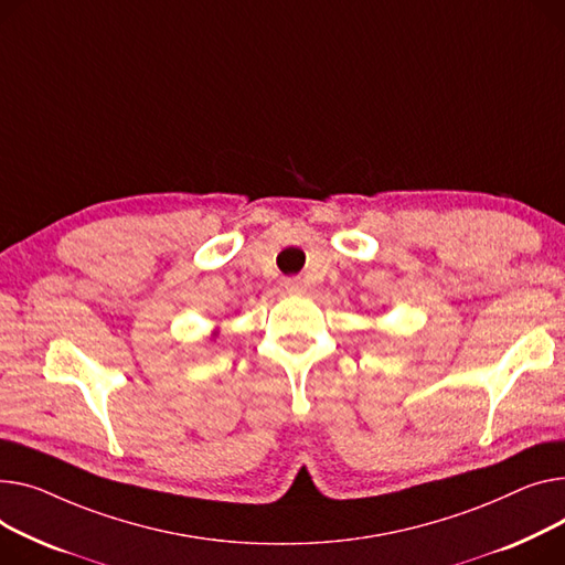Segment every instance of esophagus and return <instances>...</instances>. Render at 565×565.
Listing matches in <instances>:
<instances>
[{"mask_svg": "<svg viewBox=\"0 0 565 565\" xmlns=\"http://www.w3.org/2000/svg\"><path fill=\"white\" fill-rule=\"evenodd\" d=\"M284 288H286V292H290V295H299V292L307 290V284H305L302 279H299V277H290V279L284 281Z\"/></svg>", "mask_w": 565, "mask_h": 565, "instance_id": "esophagus-1", "label": "esophagus"}]
</instances>
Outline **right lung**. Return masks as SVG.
<instances>
[{"mask_svg":"<svg viewBox=\"0 0 565 565\" xmlns=\"http://www.w3.org/2000/svg\"><path fill=\"white\" fill-rule=\"evenodd\" d=\"M217 333H220V329H213V331H211V338H217Z\"/></svg>","mask_w":565,"mask_h":565,"instance_id":"add662e5","label":"right lung"}]
</instances>
